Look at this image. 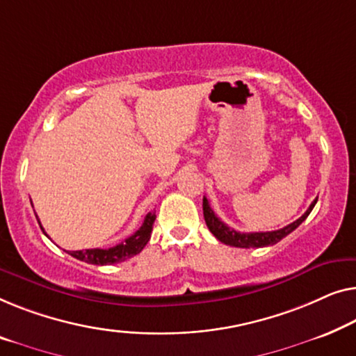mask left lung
<instances>
[{"label":"left lung","mask_w":356,"mask_h":356,"mask_svg":"<svg viewBox=\"0 0 356 356\" xmlns=\"http://www.w3.org/2000/svg\"><path fill=\"white\" fill-rule=\"evenodd\" d=\"M315 199L312 202L310 207L305 213H303L300 218L293 221V223L284 226V228L276 229V231H266V233H239L233 228H229L228 225H225L218 216L215 215V212L210 207L207 197H204L202 200V209H204V218L205 223H207V228L210 229L216 239L220 242H223L226 245H233V247H241V249H250V247H266V245H273L276 242H280L282 238H286L287 234H291L297 226H300L302 221H305V218L315 207L316 204Z\"/></svg>","instance_id":"left-lung-1"}]
</instances>
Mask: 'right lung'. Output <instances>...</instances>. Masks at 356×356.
Instances as JSON below:
<instances>
[{"mask_svg":"<svg viewBox=\"0 0 356 356\" xmlns=\"http://www.w3.org/2000/svg\"><path fill=\"white\" fill-rule=\"evenodd\" d=\"M154 220H156V212H149L143 221L141 228L138 229L135 234H131L130 238H127L125 241L120 242V244L109 247V249L72 250L69 254L74 257V259L85 261V264H91V265H112V264H118V261H125L127 259H131L133 255L140 254V252L144 249V245L147 244L149 239H151ZM41 229H43V226H41Z\"/></svg>","mask_w":356,"mask_h":356,"instance_id":"obj_1","label":"right lung"}]
</instances>
